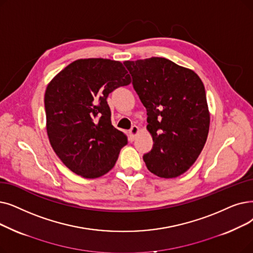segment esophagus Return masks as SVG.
<instances>
[{"mask_svg": "<svg viewBox=\"0 0 253 253\" xmlns=\"http://www.w3.org/2000/svg\"><path fill=\"white\" fill-rule=\"evenodd\" d=\"M138 133H139V127H138V126L134 125V126L131 127V129H130V131H129V134H130V139H131V140H134V139H135V137L137 136V134H138Z\"/></svg>", "mask_w": 253, "mask_h": 253, "instance_id": "obj_1", "label": "esophagus"}]
</instances>
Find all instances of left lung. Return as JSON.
<instances>
[{"label":"left lung","mask_w":253,"mask_h":253,"mask_svg":"<svg viewBox=\"0 0 253 253\" xmlns=\"http://www.w3.org/2000/svg\"><path fill=\"white\" fill-rule=\"evenodd\" d=\"M132 84L147 108L153 149L144 155L148 169L177 178L201 154L210 127L205 86L193 70L166 58L125 61Z\"/></svg>","instance_id":"obj_1"}]
</instances>
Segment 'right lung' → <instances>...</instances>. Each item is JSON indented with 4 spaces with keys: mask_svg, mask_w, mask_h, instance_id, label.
Returning a JSON list of instances; mask_svg holds the SVG:
<instances>
[{
    "mask_svg": "<svg viewBox=\"0 0 253 253\" xmlns=\"http://www.w3.org/2000/svg\"><path fill=\"white\" fill-rule=\"evenodd\" d=\"M123 64L80 59L46 86L44 105L50 146L61 161L84 178H99L116 164L127 136L112 125L106 98L131 83Z\"/></svg>",
    "mask_w": 253,
    "mask_h": 253,
    "instance_id": "add662e5",
    "label": "right lung"
}]
</instances>
